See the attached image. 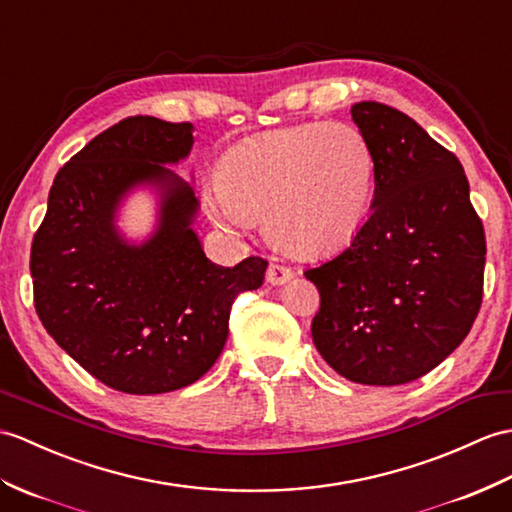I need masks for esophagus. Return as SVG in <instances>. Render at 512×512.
I'll return each mask as SVG.
<instances>
[{
    "label": "esophagus",
    "mask_w": 512,
    "mask_h": 512,
    "mask_svg": "<svg viewBox=\"0 0 512 512\" xmlns=\"http://www.w3.org/2000/svg\"><path fill=\"white\" fill-rule=\"evenodd\" d=\"M292 279V268L279 264V261H270V266L266 270V281L272 285H281L285 281Z\"/></svg>",
    "instance_id": "1"
}]
</instances>
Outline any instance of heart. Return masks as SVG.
<instances>
[{
    "mask_svg": "<svg viewBox=\"0 0 512 512\" xmlns=\"http://www.w3.org/2000/svg\"><path fill=\"white\" fill-rule=\"evenodd\" d=\"M375 154L344 122L266 130L233 146L205 187L209 216L242 229L266 218L272 240L301 255L331 253L360 233L371 209Z\"/></svg>",
    "mask_w": 512,
    "mask_h": 512,
    "instance_id": "1",
    "label": "heart"
}]
</instances>
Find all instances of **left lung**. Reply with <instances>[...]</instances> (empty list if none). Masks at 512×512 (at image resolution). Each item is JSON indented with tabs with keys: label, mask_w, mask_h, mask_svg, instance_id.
<instances>
[{
	"label": "left lung",
	"mask_w": 512,
	"mask_h": 512,
	"mask_svg": "<svg viewBox=\"0 0 512 512\" xmlns=\"http://www.w3.org/2000/svg\"><path fill=\"white\" fill-rule=\"evenodd\" d=\"M351 117L375 154L373 211L347 251L305 270L320 292L312 338L338 375L399 386L467 338L486 237L454 152L388 104L358 102Z\"/></svg>",
	"instance_id": "obj_1"
}]
</instances>
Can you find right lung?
I'll use <instances>...</instances> for the list:
<instances>
[{
	"label": "right lung",
	"mask_w": 512,
	"mask_h": 512,
	"mask_svg": "<svg viewBox=\"0 0 512 512\" xmlns=\"http://www.w3.org/2000/svg\"><path fill=\"white\" fill-rule=\"evenodd\" d=\"M192 128L135 115L93 137L58 170L32 240L34 307L47 334L128 395H159L205 375L227 342L237 294L266 275L264 257L224 268L202 253L192 231L198 200L163 165L187 157ZM139 182L162 189V222L152 241L130 247L112 220Z\"/></svg>",
	"instance_id": "right-lung-1"
}]
</instances>
